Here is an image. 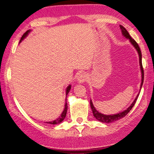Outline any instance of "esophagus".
<instances>
[{"mask_svg": "<svg viewBox=\"0 0 154 154\" xmlns=\"http://www.w3.org/2000/svg\"><path fill=\"white\" fill-rule=\"evenodd\" d=\"M88 77V75L85 73V72H82V73H81L79 75V77H78V82L80 83H83L87 80Z\"/></svg>", "mask_w": 154, "mask_h": 154, "instance_id": "obj_1", "label": "esophagus"}]
</instances>
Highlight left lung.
<instances>
[{"label": "left lung", "mask_w": 154, "mask_h": 154, "mask_svg": "<svg viewBox=\"0 0 154 154\" xmlns=\"http://www.w3.org/2000/svg\"><path fill=\"white\" fill-rule=\"evenodd\" d=\"M119 27H120L121 30H122V35H123L124 36H125L126 38H128V39L130 40V42L131 43L132 45L134 47V48L137 49L138 54H139L140 71H141V74H142L141 75V76H142L141 84H140V89H141L143 83V80H144V71H143V65H142L141 51H140V49L139 47V45H138V43L133 39V38H132V37L130 36L128 32L126 30V28H125L124 26H122V25L119 26ZM139 95V94L137 96L135 100L133 101V102H132V103L130 105V106L126 109V110L120 112V113H119L114 114V115H104L101 113H99V112L95 109L92 100H90V106H91V109H92V113H93L94 116V118L97 119V120L100 121V122H103V123H111V122H113L118 120V119L124 118V117L126 116V115L129 113L130 110H131L132 107H133V106L135 105V103H136V101L137 100Z\"/></svg>", "instance_id": "8db88e82"}]
</instances>
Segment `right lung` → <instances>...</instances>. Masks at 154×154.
Instances as JSON below:
<instances>
[{
  "mask_svg": "<svg viewBox=\"0 0 154 154\" xmlns=\"http://www.w3.org/2000/svg\"><path fill=\"white\" fill-rule=\"evenodd\" d=\"M30 32V30H27L26 32L24 34V35H22V38H21V39H20V43L21 41H22L23 39H24V38L26 37V36L28 35V33H29ZM71 85H69V86L67 87V88H66V96H67L68 94H69V91L71 90ZM67 109H68V106H67V103L66 102V103H65L64 109L63 112H62V113L61 116H60L58 118H57V119H56V120H54V121H52V122H46V123H48V124H60V122H62V121L64 120V118H65V117H66V116Z\"/></svg>",
  "mask_w": 154,
  "mask_h": 154,
  "instance_id": "add662e5",
  "label": "right lung"
}]
</instances>
